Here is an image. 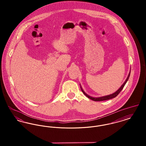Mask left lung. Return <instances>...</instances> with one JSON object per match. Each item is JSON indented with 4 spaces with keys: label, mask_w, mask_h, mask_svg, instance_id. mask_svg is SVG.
<instances>
[{
    "label": "left lung",
    "mask_w": 146,
    "mask_h": 146,
    "mask_svg": "<svg viewBox=\"0 0 146 146\" xmlns=\"http://www.w3.org/2000/svg\"><path fill=\"white\" fill-rule=\"evenodd\" d=\"M130 72H130V73H129V75H128V76H127V79H126V80H125L124 83L123 84L121 85V87H120V88L118 89V90L117 91L115 92H114V93L112 94L111 95H107V96H104V97L95 98V97H91L90 96H89L88 95H87V94H86V93H85V92L83 90V89H82V88H81V89H82V91H83L84 94L86 97H88L89 98H90V99L92 100H93V101H105V100H110V99H111V98H113L116 97V96L118 95V94L120 92V91L122 90V89H123V88L124 87L125 84H126V82H127V80H128V79H129V76H130Z\"/></svg>",
    "instance_id": "1"
}]
</instances>
